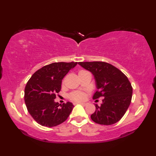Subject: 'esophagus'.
<instances>
[{
  "mask_svg": "<svg viewBox=\"0 0 156 156\" xmlns=\"http://www.w3.org/2000/svg\"><path fill=\"white\" fill-rule=\"evenodd\" d=\"M79 104H82L83 106H86L87 105V103H84V102H79Z\"/></svg>",
  "mask_w": 156,
  "mask_h": 156,
  "instance_id": "34e87169",
  "label": "esophagus"
}]
</instances>
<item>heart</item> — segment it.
Instances as JSON below:
<instances>
[{
  "mask_svg": "<svg viewBox=\"0 0 156 156\" xmlns=\"http://www.w3.org/2000/svg\"><path fill=\"white\" fill-rule=\"evenodd\" d=\"M84 70H81L79 72V74L81 73V72H84ZM64 83V81H63ZM69 97L70 99H72V101H82V100H84L86 97V95L84 92H82V91H73V92L70 93L69 95Z\"/></svg>",
  "mask_w": 156,
  "mask_h": 156,
  "instance_id": "heart-1",
  "label": "heart"
}]
</instances>
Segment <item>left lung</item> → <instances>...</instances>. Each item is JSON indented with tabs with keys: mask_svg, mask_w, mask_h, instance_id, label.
<instances>
[{
	"mask_svg": "<svg viewBox=\"0 0 156 156\" xmlns=\"http://www.w3.org/2000/svg\"><path fill=\"white\" fill-rule=\"evenodd\" d=\"M80 65L93 74L97 91L93 99L104 97L101 106L95 104L91 119L101 125H112L120 121L131 104L133 88L121 70L104 62H80Z\"/></svg>",
	"mask_w": 156,
	"mask_h": 156,
	"instance_id": "obj_1",
	"label": "left lung"
}]
</instances>
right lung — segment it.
Segmentation results:
<instances>
[{
    "mask_svg": "<svg viewBox=\"0 0 156 156\" xmlns=\"http://www.w3.org/2000/svg\"><path fill=\"white\" fill-rule=\"evenodd\" d=\"M77 62H54L42 67L34 73L25 88L27 109L36 122L53 127L67 120L74 106L71 102L59 105L55 102L61 90L62 80Z\"/></svg>",
    "mask_w": 156,
    "mask_h": 156,
    "instance_id": "1",
    "label": "right lung"
}]
</instances>
